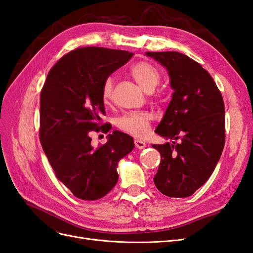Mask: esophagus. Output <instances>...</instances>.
<instances>
[{
  "label": "esophagus",
  "mask_w": 253,
  "mask_h": 253,
  "mask_svg": "<svg viewBox=\"0 0 253 253\" xmlns=\"http://www.w3.org/2000/svg\"><path fill=\"white\" fill-rule=\"evenodd\" d=\"M134 144H135V148H137V149H143L145 147V142L138 140V139L134 140Z\"/></svg>",
  "instance_id": "esophagus-1"
}]
</instances>
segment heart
<instances>
[{
	"mask_svg": "<svg viewBox=\"0 0 253 253\" xmlns=\"http://www.w3.org/2000/svg\"><path fill=\"white\" fill-rule=\"evenodd\" d=\"M129 75L139 84V86L151 93L155 89L160 80V74L157 68L147 62V61H139L129 68ZM114 80L112 77L106 78L103 82L101 96L102 101L109 104L113 97ZM153 116L149 112H134L122 115L116 120V126L120 131L131 135L135 138H144L150 132Z\"/></svg>",
	"mask_w": 253,
	"mask_h": 253,
	"instance_id": "heart-1",
	"label": "heart"
}]
</instances>
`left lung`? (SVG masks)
Masks as SVG:
<instances>
[{
    "label": "left lung",
    "mask_w": 253,
    "mask_h": 253,
    "mask_svg": "<svg viewBox=\"0 0 253 253\" xmlns=\"http://www.w3.org/2000/svg\"><path fill=\"white\" fill-rule=\"evenodd\" d=\"M169 72L172 100L156 133L173 143L152 144L162 162L156 188L169 197H188L209 179L225 145V104L211 75L177 51H147Z\"/></svg>",
    "instance_id": "obj_1"
}]
</instances>
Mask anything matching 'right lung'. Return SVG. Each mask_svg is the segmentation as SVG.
<instances>
[{
    "label": "right lung",
    "mask_w": 253,
    "mask_h": 253,
    "mask_svg": "<svg viewBox=\"0 0 253 253\" xmlns=\"http://www.w3.org/2000/svg\"><path fill=\"white\" fill-rule=\"evenodd\" d=\"M133 52L89 46L61 57L47 75L40 95L39 136L56 177L83 201H97L118 180L119 160L134 148L127 134L113 131L94 149L91 132L108 134L101 90L104 80Z\"/></svg>",
    "instance_id": "obj_1"
}]
</instances>
